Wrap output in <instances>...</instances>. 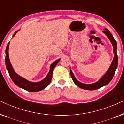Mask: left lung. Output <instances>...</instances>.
I'll list each match as a JSON object with an SVG mask.
<instances>
[{
    "mask_svg": "<svg viewBox=\"0 0 124 124\" xmlns=\"http://www.w3.org/2000/svg\"><path fill=\"white\" fill-rule=\"evenodd\" d=\"M105 34L107 35L108 39L110 40L111 43L113 45V51L114 53V57L112 60V62L110 65L109 68H108V70L107 71L106 73L101 77L99 80L97 81L96 82H95L94 84H85L83 83H81L79 82L77 79L74 77L73 73L70 69V76L71 77L73 81L76 85L78 87H80L81 89H84V90H94L99 89L103 86H104L108 84H109L110 81L112 80V78L114 76L115 71L118 65V57L117 54V43L116 40H115L114 38H113V35H112L111 32L109 31V30L107 29V28H105L104 29V31H103Z\"/></svg>",
    "mask_w": 124,
    "mask_h": 124,
    "instance_id": "left-lung-1",
    "label": "left lung"
}]
</instances>
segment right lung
<instances>
[{
  "mask_svg": "<svg viewBox=\"0 0 124 124\" xmlns=\"http://www.w3.org/2000/svg\"><path fill=\"white\" fill-rule=\"evenodd\" d=\"M18 30L16 31L13 34V37H15ZM9 42L8 43L6 49V59H5V62H6V65L8 73L9 74V76L11 77L12 80L13 82L18 87H19L21 89H23L25 90L30 91V92H37L39 91L42 90H43L48 86V85L50 84L51 81L52 77V72L54 68L56 67L57 64L59 62L61 59H59L55 61L53 63H52L50 65V71L47 74L46 77L44 78L43 80L37 82H30L26 79L24 78L21 77L19 75H18L16 72H15L12 66L11 65V62H10L9 55H8V49H9Z\"/></svg>",
  "mask_w": 124,
  "mask_h": 124,
  "instance_id": "add662e5",
  "label": "right lung"
}]
</instances>
